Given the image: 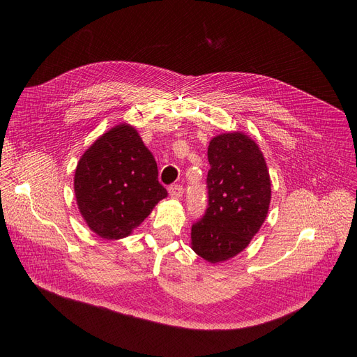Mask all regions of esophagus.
<instances>
[{
	"mask_svg": "<svg viewBox=\"0 0 357 357\" xmlns=\"http://www.w3.org/2000/svg\"><path fill=\"white\" fill-rule=\"evenodd\" d=\"M183 186L182 185H178V183H175V185H171L169 186V195H171L172 198H181L182 195H183Z\"/></svg>",
	"mask_w": 357,
	"mask_h": 357,
	"instance_id": "obj_1",
	"label": "esophagus"
}]
</instances>
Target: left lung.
<instances>
[{
  "mask_svg": "<svg viewBox=\"0 0 357 357\" xmlns=\"http://www.w3.org/2000/svg\"><path fill=\"white\" fill-rule=\"evenodd\" d=\"M208 207L192 224L194 252L211 264L245 249L264 224L271 178L259 146L243 133H224L208 146Z\"/></svg>",
  "mask_w": 357,
  "mask_h": 357,
  "instance_id": "left-lung-1",
  "label": "left lung"
}]
</instances>
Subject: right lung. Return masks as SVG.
I'll use <instances>...</instances> for the list:
<instances>
[{
    "mask_svg": "<svg viewBox=\"0 0 357 357\" xmlns=\"http://www.w3.org/2000/svg\"><path fill=\"white\" fill-rule=\"evenodd\" d=\"M73 185L88 227L107 240L128 236L167 195L153 155L128 124L111 128L86 150Z\"/></svg>",
    "mask_w": 357,
    "mask_h": 357,
    "instance_id": "obj_1",
    "label": "right lung"
}]
</instances>
